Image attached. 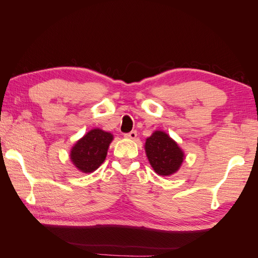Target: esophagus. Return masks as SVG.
<instances>
[{
  "mask_svg": "<svg viewBox=\"0 0 258 258\" xmlns=\"http://www.w3.org/2000/svg\"><path fill=\"white\" fill-rule=\"evenodd\" d=\"M137 136H138V134H137L136 130H132V131L128 132V134H124L123 135L124 138H126V139H131V140H135L137 138Z\"/></svg>",
  "mask_w": 258,
  "mask_h": 258,
  "instance_id": "34e87169",
  "label": "esophagus"
}]
</instances>
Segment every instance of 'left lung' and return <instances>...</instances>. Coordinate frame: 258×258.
<instances>
[{"label": "left lung", "mask_w": 258, "mask_h": 258, "mask_svg": "<svg viewBox=\"0 0 258 258\" xmlns=\"http://www.w3.org/2000/svg\"><path fill=\"white\" fill-rule=\"evenodd\" d=\"M145 151L151 166L159 175L175 173L184 160L181 148L162 131H155L146 139Z\"/></svg>", "instance_id": "obj_1"}]
</instances>
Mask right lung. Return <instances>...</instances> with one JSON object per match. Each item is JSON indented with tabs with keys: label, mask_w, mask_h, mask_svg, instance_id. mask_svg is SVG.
Returning <instances> with one entry per match:
<instances>
[{
	"label": "right lung",
	"mask_w": 258,
	"mask_h": 258,
	"mask_svg": "<svg viewBox=\"0 0 258 258\" xmlns=\"http://www.w3.org/2000/svg\"><path fill=\"white\" fill-rule=\"evenodd\" d=\"M113 136L101 129L90 130L73 146L71 160L84 173L97 170L106 157Z\"/></svg>",
	"instance_id": "right-lung-1"
}]
</instances>
